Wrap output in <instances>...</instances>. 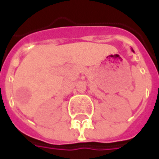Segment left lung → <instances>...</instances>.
Listing matches in <instances>:
<instances>
[{
    "label": "left lung",
    "instance_id": "left-lung-1",
    "mask_svg": "<svg viewBox=\"0 0 159 159\" xmlns=\"http://www.w3.org/2000/svg\"><path fill=\"white\" fill-rule=\"evenodd\" d=\"M132 51H133V52H134V50H133V48H132Z\"/></svg>",
    "mask_w": 159,
    "mask_h": 159
}]
</instances>
